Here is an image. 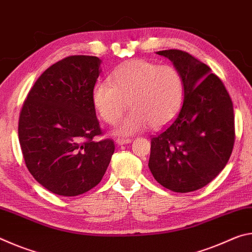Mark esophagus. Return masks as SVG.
I'll return each instance as SVG.
<instances>
[{
    "label": "esophagus",
    "mask_w": 252,
    "mask_h": 252,
    "mask_svg": "<svg viewBox=\"0 0 252 252\" xmlns=\"http://www.w3.org/2000/svg\"><path fill=\"white\" fill-rule=\"evenodd\" d=\"M132 141V140L130 139V138H118L117 140H116V142H117V144H126V143H130Z\"/></svg>",
    "instance_id": "obj_1"
}]
</instances>
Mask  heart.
I'll return each mask as SVG.
<instances>
[{
    "label": "heart",
    "mask_w": 252,
    "mask_h": 252,
    "mask_svg": "<svg viewBox=\"0 0 252 252\" xmlns=\"http://www.w3.org/2000/svg\"><path fill=\"white\" fill-rule=\"evenodd\" d=\"M185 97V82L173 65L147 60H131L118 66L110 81H99L92 103L102 120L113 125L127 103L131 110L116 126V133L130 135L149 126L158 130L177 117Z\"/></svg>",
    "instance_id": "1"
}]
</instances>
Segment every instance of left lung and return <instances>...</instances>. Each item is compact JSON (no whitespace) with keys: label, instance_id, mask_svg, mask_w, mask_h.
Segmentation results:
<instances>
[{"label":"left lung","instance_id":"1","mask_svg":"<svg viewBox=\"0 0 252 252\" xmlns=\"http://www.w3.org/2000/svg\"><path fill=\"white\" fill-rule=\"evenodd\" d=\"M157 53L181 73L185 99L177 117L151 138L149 168L167 189L191 192L211 182L231 156L233 104L222 81L207 64L181 50Z\"/></svg>","mask_w":252,"mask_h":252}]
</instances>
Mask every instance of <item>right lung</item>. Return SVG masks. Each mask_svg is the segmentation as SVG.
Returning <instances> with one entry per match:
<instances>
[{
	"mask_svg": "<svg viewBox=\"0 0 252 252\" xmlns=\"http://www.w3.org/2000/svg\"><path fill=\"white\" fill-rule=\"evenodd\" d=\"M101 60L71 55L35 81L19 118V141L33 178L63 197L88 192L102 180L114 152L92 103Z\"/></svg>",
	"mask_w": 252,
	"mask_h": 252,
	"instance_id": "add662e5",
	"label": "right lung"
}]
</instances>
